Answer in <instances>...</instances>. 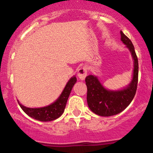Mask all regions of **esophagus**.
<instances>
[{
    "label": "esophagus",
    "mask_w": 153,
    "mask_h": 153,
    "mask_svg": "<svg viewBox=\"0 0 153 153\" xmlns=\"http://www.w3.org/2000/svg\"><path fill=\"white\" fill-rule=\"evenodd\" d=\"M87 75V68L85 66L81 67L78 70V76L81 80H84Z\"/></svg>",
    "instance_id": "34e87169"
}]
</instances>
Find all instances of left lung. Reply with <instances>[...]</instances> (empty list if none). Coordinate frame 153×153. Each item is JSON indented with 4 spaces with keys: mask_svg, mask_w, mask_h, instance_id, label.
Wrapping results in <instances>:
<instances>
[{
    "mask_svg": "<svg viewBox=\"0 0 153 153\" xmlns=\"http://www.w3.org/2000/svg\"><path fill=\"white\" fill-rule=\"evenodd\" d=\"M121 41L129 49L134 60L133 77L130 84L120 91H109L101 84L97 77L88 75L86 78L87 86L86 100L89 109L101 116H112L124 110L135 97L138 86V61L132 41L121 31Z\"/></svg>",
    "mask_w": 153,
    "mask_h": 153,
    "instance_id": "1",
    "label": "left lung"
}]
</instances>
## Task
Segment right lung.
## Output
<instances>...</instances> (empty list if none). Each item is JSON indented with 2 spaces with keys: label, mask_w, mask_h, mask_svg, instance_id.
Instances as JSON below:
<instances>
[{
  "label": "right lung",
  "mask_w": 153,
  "mask_h": 153,
  "mask_svg": "<svg viewBox=\"0 0 153 153\" xmlns=\"http://www.w3.org/2000/svg\"><path fill=\"white\" fill-rule=\"evenodd\" d=\"M75 77H72L67 84L64 91L56 101L50 105L41 108H28L19 103L21 109L31 118L40 121H50L59 118L64 112L68 98L74 84L76 83Z\"/></svg>",
  "instance_id": "1"
}]
</instances>
